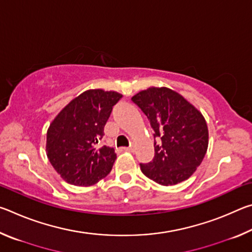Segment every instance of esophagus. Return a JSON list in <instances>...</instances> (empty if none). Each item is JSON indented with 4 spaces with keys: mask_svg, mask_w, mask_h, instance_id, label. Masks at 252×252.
<instances>
[{
    "mask_svg": "<svg viewBox=\"0 0 252 252\" xmlns=\"http://www.w3.org/2000/svg\"><path fill=\"white\" fill-rule=\"evenodd\" d=\"M123 150L125 151H127V152H133L134 149L132 147H126V148H123Z\"/></svg>",
    "mask_w": 252,
    "mask_h": 252,
    "instance_id": "obj_1",
    "label": "esophagus"
}]
</instances>
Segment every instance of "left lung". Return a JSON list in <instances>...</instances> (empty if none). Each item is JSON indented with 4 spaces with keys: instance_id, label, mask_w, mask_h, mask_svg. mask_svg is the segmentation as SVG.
<instances>
[{
    "instance_id": "1",
    "label": "left lung",
    "mask_w": 252,
    "mask_h": 252,
    "mask_svg": "<svg viewBox=\"0 0 252 252\" xmlns=\"http://www.w3.org/2000/svg\"><path fill=\"white\" fill-rule=\"evenodd\" d=\"M155 131V158L140 164L144 176L161 186L189 179L201 164L209 144L202 113L180 93L167 87H150L132 96Z\"/></svg>"
}]
</instances>
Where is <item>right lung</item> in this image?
Wrapping results in <instances>:
<instances>
[{
	"instance_id": "right-lung-1",
	"label": "right lung",
	"mask_w": 252,
	"mask_h": 252,
	"mask_svg": "<svg viewBox=\"0 0 252 252\" xmlns=\"http://www.w3.org/2000/svg\"><path fill=\"white\" fill-rule=\"evenodd\" d=\"M122 97L117 91L91 89L70 101L46 131V156L60 177L79 187L95 185L113 167V148L99 147L113 105Z\"/></svg>"
}]
</instances>
